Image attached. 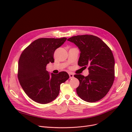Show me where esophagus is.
Masks as SVG:
<instances>
[{
	"instance_id": "obj_1",
	"label": "esophagus",
	"mask_w": 132,
	"mask_h": 132,
	"mask_svg": "<svg viewBox=\"0 0 132 132\" xmlns=\"http://www.w3.org/2000/svg\"><path fill=\"white\" fill-rule=\"evenodd\" d=\"M69 75H70V79H72V78H74V74L71 73H69Z\"/></svg>"
}]
</instances>
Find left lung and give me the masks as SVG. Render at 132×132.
Returning <instances> with one entry per match:
<instances>
[{
	"mask_svg": "<svg viewBox=\"0 0 132 132\" xmlns=\"http://www.w3.org/2000/svg\"><path fill=\"white\" fill-rule=\"evenodd\" d=\"M80 51L78 65L89 66V74H75L80 81L77 93L80 97L93 103L103 98L111 88L114 79V59L109 46L99 37L89 35L73 36L67 39Z\"/></svg>",
	"mask_w": 132,
	"mask_h": 132,
	"instance_id": "obj_1",
	"label": "left lung"
}]
</instances>
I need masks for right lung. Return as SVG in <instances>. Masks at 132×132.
<instances>
[{
    "label": "right lung",
    "mask_w": 132,
    "mask_h": 132,
    "mask_svg": "<svg viewBox=\"0 0 132 132\" xmlns=\"http://www.w3.org/2000/svg\"><path fill=\"white\" fill-rule=\"evenodd\" d=\"M67 38H42L34 40L21 54L18 63V79L25 93L34 101L47 104L57 98L60 86L70 77L66 72L51 74L46 65L54 62L55 50Z\"/></svg>",
    "instance_id": "add662e5"
}]
</instances>
